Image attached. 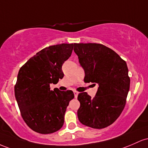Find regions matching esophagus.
Listing matches in <instances>:
<instances>
[{"mask_svg": "<svg viewBox=\"0 0 148 148\" xmlns=\"http://www.w3.org/2000/svg\"><path fill=\"white\" fill-rule=\"evenodd\" d=\"M78 94L79 93L77 92H76V91H75L74 92V96H75V98H77V96H78Z\"/></svg>", "mask_w": 148, "mask_h": 148, "instance_id": "esophagus-1", "label": "esophagus"}]
</instances>
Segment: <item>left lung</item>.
<instances>
[{
	"mask_svg": "<svg viewBox=\"0 0 148 148\" xmlns=\"http://www.w3.org/2000/svg\"><path fill=\"white\" fill-rule=\"evenodd\" d=\"M74 52L84 71V81L99 84L94 98L78 94L79 122L94 129L112 124L122 113L130 87L128 68L114 51L97 43H75Z\"/></svg>",
	"mask_w": 148,
	"mask_h": 148,
	"instance_id": "1",
	"label": "left lung"
}]
</instances>
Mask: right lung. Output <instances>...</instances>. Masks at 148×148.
Instances as JSON below:
<instances>
[{
    "label": "right lung",
    "mask_w": 148,
    "mask_h": 148,
    "mask_svg": "<svg viewBox=\"0 0 148 148\" xmlns=\"http://www.w3.org/2000/svg\"><path fill=\"white\" fill-rule=\"evenodd\" d=\"M74 45L63 43L44 48L19 69L14 95L21 117L34 132L52 134L64 124L66 108L74 94L57 88L50 90L49 84L64 77L61 68L72 54Z\"/></svg>",
    "instance_id": "right-lung-1"
}]
</instances>
